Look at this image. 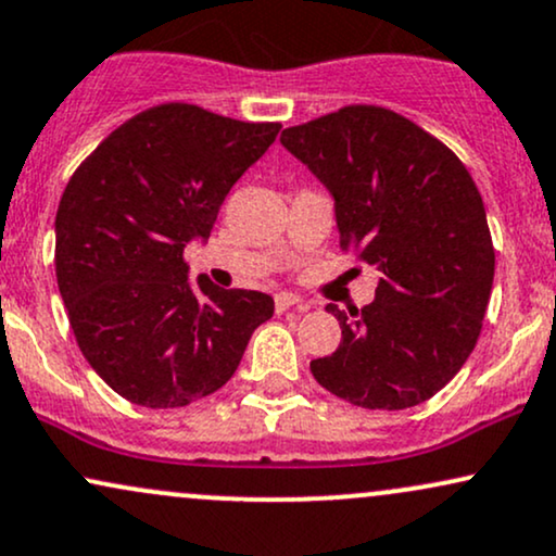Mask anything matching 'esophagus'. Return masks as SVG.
Instances as JSON below:
<instances>
[{
  "mask_svg": "<svg viewBox=\"0 0 556 556\" xmlns=\"http://www.w3.org/2000/svg\"><path fill=\"white\" fill-rule=\"evenodd\" d=\"M274 305H277L279 313L290 311V307H295V311H300V313L307 311V305L303 303V300H300L298 295H292V292H279V295L274 298Z\"/></svg>",
  "mask_w": 556,
  "mask_h": 556,
  "instance_id": "obj_1",
  "label": "esophagus"
}]
</instances>
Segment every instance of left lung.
I'll list each match as a JSON object with an SVG mask.
<instances>
[{
  "instance_id": "obj_1",
  "label": "left lung",
  "mask_w": 556,
  "mask_h": 556,
  "mask_svg": "<svg viewBox=\"0 0 556 556\" xmlns=\"http://www.w3.org/2000/svg\"><path fill=\"white\" fill-rule=\"evenodd\" d=\"M279 142L333 199L344 249L378 269L376 300L344 313L342 342L313 378L363 409H409L451 383L477 344L494 251L477 184L409 118L350 105Z\"/></svg>"
}]
</instances>
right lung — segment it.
Segmentation results:
<instances>
[{
  "label": "right lung",
  "instance_id": "1",
  "mask_svg": "<svg viewBox=\"0 0 556 556\" xmlns=\"http://www.w3.org/2000/svg\"><path fill=\"white\" fill-rule=\"evenodd\" d=\"M282 126L168 103L118 126L79 165L56 212V279L79 350L118 396L176 409L219 391L274 298L191 282L236 180Z\"/></svg>",
  "mask_w": 556,
  "mask_h": 556
}]
</instances>
